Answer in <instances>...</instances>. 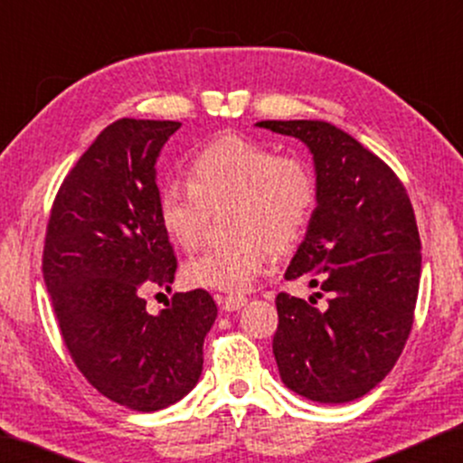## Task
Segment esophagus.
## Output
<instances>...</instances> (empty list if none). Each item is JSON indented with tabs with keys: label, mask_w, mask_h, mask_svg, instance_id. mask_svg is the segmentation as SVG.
<instances>
[{
	"label": "esophagus",
	"mask_w": 463,
	"mask_h": 463,
	"mask_svg": "<svg viewBox=\"0 0 463 463\" xmlns=\"http://www.w3.org/2000/svg\"><path fill=\"white\" fill-rule=\"evenodd\" d=\"M217 301L225 312H238V309H242L246 303H249V299H246L244 295H227V297L217 295Z\"/></svg>",
	"instance_id": "obj_1"
}]
</instances>
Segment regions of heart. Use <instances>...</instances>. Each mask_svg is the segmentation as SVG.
<instances>
[{
    "instance_id": "b5f03b06",
    "label": "heart",
    "mask_w": 463,
    "mask_h": 463,
    "mask_svg": "<svg viewBox=\"0 0 463 463\" xmlns=\"http://www.w3.org/2000/svg\"><path fill=\"white\" fill-rule=\"evenodd\" d=\"M318 185L299 157L278 156L242 135L214 138L194 156L189 183L168 181L157 195V217L170 242L192 250L208 213L232 204L230 246H214L185 265L189 284L244 293L269 268L271 249L288 250L312 223Z\"/></svg>"
}]
</instances>
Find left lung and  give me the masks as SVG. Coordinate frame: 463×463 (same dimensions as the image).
Here are the masks:
<instances>
[{"mask_svg":"<svg viewBox=\"0 0 463 463\" xmlns=\"http://www.w3.org/2000/svg\"><path fill=\"white\" fill-rule=\"evenodd\" d=\"M255 126L299 138L312 154L318 202L284 278H306L331 295L326 309L276 297L280 379L307 401H356L392 371L413 325L421 274L413 206L388 164L337 126L322 119Z\"/></svg>","mask_w":463,"mask_h":463,"instance_id":"obj_1","label":"left lung"}]
</instances>
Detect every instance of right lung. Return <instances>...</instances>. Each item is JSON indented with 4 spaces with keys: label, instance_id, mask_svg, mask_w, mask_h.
<instances>
[{
    "label": "right lung",
    "instance_id": "obj_1",
    "mask_svg": "<svg viewBox=\"0 0 463 463\" xmlns=\"http://www.w3.org/2000/svg\"><path fill=\"white\" fill-rule=\"evenodd\" d=\"M179 128L132 118L107 126L62 181L43 246V282L75 364L100 394L143 413L195 388L217 318L202 288L176 293L160 314L143 297L175 282L156 162Z\"/></svg>",
    "mask_w": 463,
    "mask_h": 463
}]
</instances>
